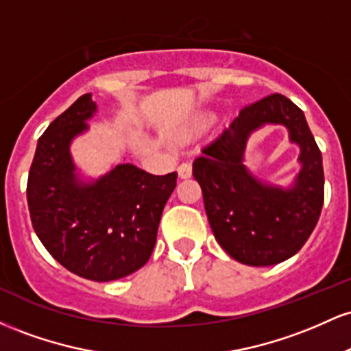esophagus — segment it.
Listing matches in <instances>:
<instances>
[{
    "instance_id": "obj_1",
    "label": "esophagus",
    "mask_w": 351,
    "mask_h": 351,
    "mask_svg": "<svg viewBox=\"0 0 351 351\" xmlns=\"http://www.w3.org/2000/svg\"><path fill=\"white\" fill-rule=\"evenodd\" d=\"M191 173H193L191 163H181L180 167H178V175H180V178L186 180V178H189V176H191Z\"/></svg>"
}]
</instances>
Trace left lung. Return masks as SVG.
I'll return each mask as SVG.
<instances>
[{
	"label": "left lung",
	"mask_w": 351,
	"mask_h": 351,
	"mask_svg": "<svg viewBox=\"0 0 351 351\" xmlns=\"http://www.w3.org/2000/svg\"><path fill=\"white\" fill-rule=\"evenodd\" d=\"M265 123L285 124L301 147L302 170L292 189L257 180L243 167L248 135ZM193 162L216 241L237 263L274 265L307 243L324 206L322 153L304 112L282 94L244 107Z\"/></svg>",
	"instance_id": "left-lung-1"
}]
</instances>
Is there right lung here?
I'll return each instance as SVG.
<instances>
[{"instance_id": "1", "label": "right lung", "mask_w": 351, "mask_h": 351, "mask_svg": "<svg viewBox=\"0 0 351 351\" xmlns=\"http://www.w3.org/2000/svg\"><path fill=\"white\" fill-rule=\"evenodd\" d=\"M97 110L84 94L41 135L27 176L31 223L44 247L75 276L108 282L130 276L150 259L176 173L156 176L132 163L84 183L69 145Z\"/></svg>"}]
</instances>
